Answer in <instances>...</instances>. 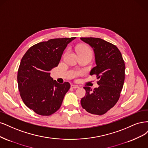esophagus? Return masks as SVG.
<instances>
[{
	"instance_id": "obj_1",
	"label": "esophagus",
	"mask_w": 148,
	"mask_h": 148,
	"mask_svg": "<svg viewBox=\"0 0 148 148\" xmlns=\"http://www.w3.org/2000/svg\"><path fill=\"white\" fill-rule=\"evenodd\" d=\"M71 87L73 88H77L79 87H78V85H71Z\"/></svg>"
}]
</instances>
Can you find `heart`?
<instances>
[{
  "mask_svg": "<svg viewBox=\"0 0 148 148\" xmlns=\"http://www.w3.org/2000/svg\"><path fill=\"white\" fill-rule=\"evenodd\" d=\"M76 50H77V51L79 55L80 54H83V55H88V56L91 57L92 55V50L90 48L89 46H88L87 45H85V44H82V45H79L77 49H76ZM82 73L81 72V71H79V72H77L75 73V75H80L82 74Z\"/></svg>",
  "mask_w": 148,
  "mask_h": 148,
  "instance_id": "heart-1",
  "label": "heart"
}]
</instances>
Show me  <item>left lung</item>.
Listing matches in <instances>:
<instances>
[{"label": "left lung", "instance_id": "left-lung-1", "mask_svg": "<svg viewBox=\"0 0 148 148\" xmlns=\"http://www.w3.org/2000/svg\"><path fill=\"white\" fill-rule=\"evenodd\" d=\"M80 39L93 49L97 66L90 75H97L98 88L84 87L85 96L81 105L88 112L103 115L117 103L125 80V63L117 47L103 39L81 37Z\"/></svg>", "mask_w": 148, "mask_h": 148}]
</instances>
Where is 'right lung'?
Masks as SVG:
<instances>
[{"label": "right lung", "mask_w": 148, "mask_h": 148, "mask_svg": "<svg viewBox=\"0 0 148 148\" xmlns=\"http://www.w3.org/2000/svg\"><path fill=\"white\" fill-rule=\"evenodd\" d=\"M75 37L52 39L35 44L21 60L17 75L18 90L25 105L40 116L58 110L70 84H60L50 71L58 65L68 44Z\"/></svg>", "instance_id": "add662e5"}]
</instances>
